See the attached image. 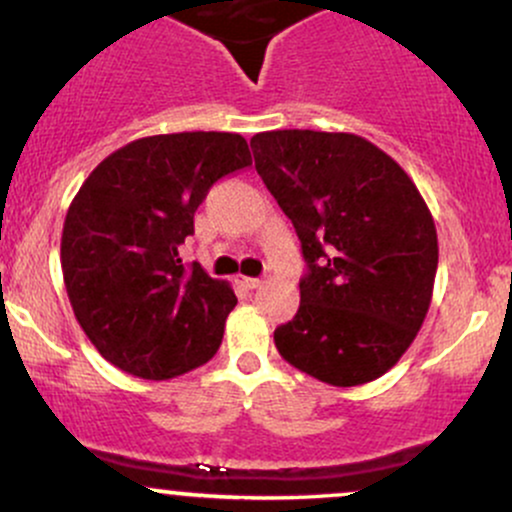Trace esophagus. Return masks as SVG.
<instances>
[{"mask_svg":"<svg viewBox=\"0 0 512 512\" xmlns=\"http://www.w3.org/2000/svg\"><path fill=\"white\" fill-rule=\"evenodd\" d=\"M238 284L243 286V289H257V286H260L262 282H260V279H255V277H238Z\"/></svg>","mask_w":512,"mask_h":512,"instance_id":"1","label":"esophagus"}]
</instances>
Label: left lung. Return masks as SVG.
Wrapping results in <instances>:
<instances>
[{"label":"left lung","instance_id":"left-lung-1","mask_svg":"<svg viewBox=\"0 0 512 512\" xmlns=\"http://www.w3.org/2000/svg\"><path fill=\"white\" fill-rule=\"evenodd\" d=\"M255 170L301 240V303L274 330L286 362L333 386L379 379L428 316L437 230L413 179L355 133L267 131Z\"/></svg>","mask_w":512,"mask_h":512}]
</instances>
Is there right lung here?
Masks as SVG:
<instances>
[{"label":"right lung","instance_id":"add662e5","mask_svg":"<svg viewBox=\"0 0 512 512\" xmlns=\"http://www.w3.org/2000/svg\"><path fill=\"white\" fill-rule=\"evenodd\" d=\"M250 165L238 133L192 131L133 140L84 179L60 262L75 318L114 367L160 381L216 355L238 299L179 245L213 184Z\"/></svg>","mask_w":512,"mask_h":512}]
</instances>
